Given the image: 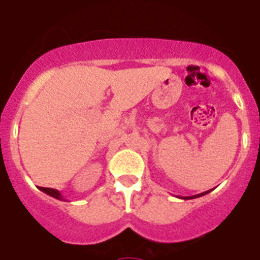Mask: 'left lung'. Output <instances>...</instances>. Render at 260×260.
Segmentation results:
<instances>
[{
  "instance_id": "1",
  "label": "left lung",
  "mask_w": 260,
  "mask_h": 260,
  "mask_svg": "<svg viewBox=\"0 0 260 260\" xmlns=\"http://www.w3.org/2000/svg\"><path fill=\"white\" fill-rule=\"evenodd\" d=\"M211 190H207V191H204V192H201V194H197V195H191V197H180L181 199H186V201H187V199H195V198H199V197H203V195H206V194H208V192H210Z\"/></svg>"
}]
</instances>
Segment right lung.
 <instances>
[{"mask_svg": "<svg viewBox=\"0 0 260 260\" xmlns=\"http://www.w3.org/2000/svg\"><path fill=\"white\" fill-rule=\"evenodd\" d=\"M39 189H40L43 192H45V194H48V195H50V197H53V198L59 199V201H63V197H62L61 192H59L58 190L50 189V187H39Z\"/></svg>", "mask_w": 260, "mask_h": 260, "instance_id": "add662e5", "label": "right lung"}]
</instances>
